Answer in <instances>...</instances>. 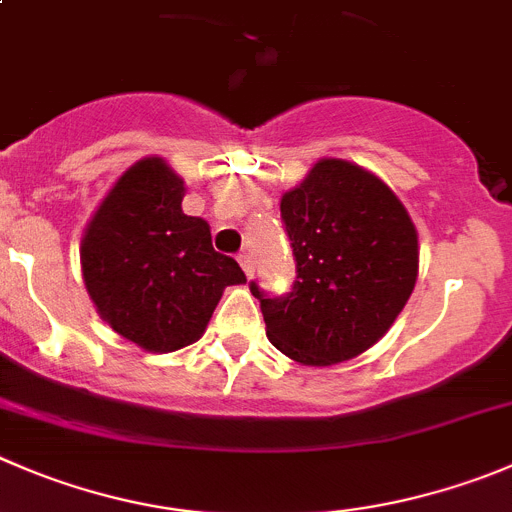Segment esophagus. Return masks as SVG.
<instances>
[{
	"mask_svg": "<svg viewBox=\"0 0 512 512\" xmlns=\"http://www.w3.org/2000/svg\"><path fill=\"white\" fill-rule=\"evenodd\" d=\"M238 264H241V269L246 271V276L251 279V276H253V259H251V256H248V253H241V256H238Z\"/></svg>",
	"mask_w": 512,
	"mask_h": 512,
	"instance_id": "1",
	"label": "esophagus"
}]
</instances>
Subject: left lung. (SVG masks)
<instances>
[{"instance_id":"1","label":"left lung","mask_w":512,"mask_h":512,"mask_svg":"<svg viewBox=\"0 0 512 512\" xmlns=\"http://www.w3.org/2000/svg\"><path fill=\"white\" fill-rule=\"evenodd\" d=\"M296 259L291 291L261 301L266 337L309 367L367 352L405 309L420 269L417 228L392 188L349 160L321 158L281 198Z\"/></svg>"}]
</instances>
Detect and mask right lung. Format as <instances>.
Wrapping results in <instances>:
<instances>
[{"label":"right lung","mask_w":512,"mask_h":512,"mask_svg":"<svg viewBox=\"0 0 512 512\" xmlns=\"http://www.w3.org/2000/svg\"><path fill=\"white\" fill-rule=\"evenodd\" d=\"M183 178L163 158L130 165L82 236L85 289L102 321L145 352L198 342L241 266L211 243V226L186 216Z\"/></svg>","instance_id":"obj_1"}]
</instances>
